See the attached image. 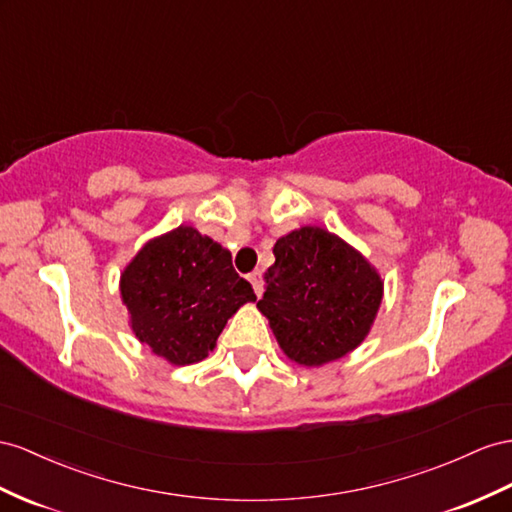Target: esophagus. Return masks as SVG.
Wrapping results in <instances>:
<instances>
[{"label": "esophagus", "mask_w": 512, "mask_h": 512, "mask_svg": "<svg viewBox=\"0 0 512 512\" xmlns=\"http://www.w3.org/2000/svg\"><path fill=\"white\" fill-rule=\"evenodd\" d=\"M248 281L253 283V290H255L257 296L264 294V274H261L259 270H255V272L248 274Z\"/></svg>", "instance_id": "obj_1"}]
</instances>
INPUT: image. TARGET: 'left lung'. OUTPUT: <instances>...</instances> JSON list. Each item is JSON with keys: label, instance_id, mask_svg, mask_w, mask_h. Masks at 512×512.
Wrapping results in <instances>:
<instances>
[{"label": "left lung", "instance_id": "8db88e82", "mask_svg": "<svg viewBox=\"0 0 512 512\" xmlns=\"http://www.w3.org/2000/svg\"><path fill=\"white\" fill-rule=\"evenodd\" d=\"M257 307L281 350L318 368L368 337L383 300V279L357 248L322 227H300L272 248Z\"/></svg>", "mask_w": 512, "mask_h": 512}]
</instances>
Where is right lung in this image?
<instances>
[{
  "label": "right lung",
  "mask_w": 512,
  "mask_h": 512,
  "mask_svg": "<svg viewBox=\"0 0 512 512\" xmlns=\"http://www.w3.org/2000/svg\"><path fill=\"white\" fill-rule=\"evenodd\" d=\"M121 298L134 335L173 365L203 361L233 313L257 300L227 248L186 225L140 248L121 274Z\"/></svg>",
  "instance_id": "1"
}]
</instances>
